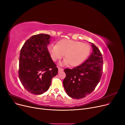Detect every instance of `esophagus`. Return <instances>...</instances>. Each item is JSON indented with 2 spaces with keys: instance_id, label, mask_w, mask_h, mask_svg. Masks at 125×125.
<instances>
[{
  "instance_id": "1",
  "label": "esophagus",
  "mask_w": 125,
  "mask_h": 125,
  "mask_svg": "<svg viewBox=\"0 0 125 125\" xmlns=\"http://www.w3.org/2000/svg\"><path fill=\"white\" fill-rule=\"evenodd\" d=\"M62 71H63V68L58 67V72H59V73H60V72Z\"/></svg>"
}]
</instances>
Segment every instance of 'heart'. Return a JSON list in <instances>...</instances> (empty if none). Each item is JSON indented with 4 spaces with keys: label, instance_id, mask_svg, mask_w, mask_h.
Instances as JSON below:
<instances>
[{
    "label": "heart",
    "instance_id": "obj_1",
    "mask_svg": "<svg viewBox=\"0 0 125 125\" xmlns=\"http://www.w3.org/2000/svg\"><path fill=\"white\" fill-rule=\"evenodd\" d=\"M48 50L54 61L60 60L65 55V60L60 64H69L71 67H76L88 57L90 47L88 44L80 42L64 39L58 41L56 45H49Z\"/></svg>",
    "mask_w": 125,
    "mask_h": 125
}]
</instances>
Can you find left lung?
Listing matches in <instances>:
<instances>
[{
  "label": "left lung",
  "instance_id": "1",
  "mask_svg": "<svg viewBox=\"0 0 125 125\" xmlns=\"http://www.w3.org/2000/svg\"><path fill=\"white\" fill-rule=\"evenodd\" d=\"M92 52L78 66L65 69L63 86L67 94L73 99H81L91 94L99 83L102 74L103 58L100 50L90 42Z\"/></svg>",
  "mask_w": 125,
  "mask_h": 125
}]
</instances>
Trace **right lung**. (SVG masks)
I'll use <instances>...</instances> for the list:
<instances>
[{
	"label": "right lung",
	"mask_w": 125,
	"mask_h": 125,
	"mask_svg": "<svg viewBox=\"0 0 125 125\" xmlns=\"http://www.w3.org/2000/svg\"><path fill=\"white\" fill-rule=\"evenodd\" d=\"M51 39L47 34L33 35L21 49L19 76L23 87L32 94L41 95L47 91L52 78L58 74L47 48Z\"/></svg>",
	"instance_id": "add662e5"
}]
</instances>
